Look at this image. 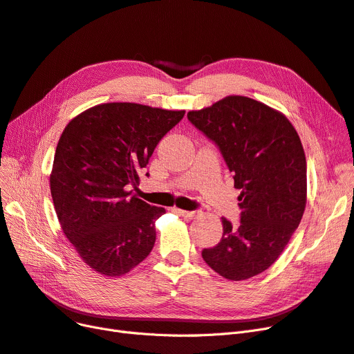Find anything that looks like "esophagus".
<instances>
[{"label": "esophagus", "instance_id": "esophagus-1", "mask_svg": "<svg viewBox=\"0 0 354 354\" xmlns=\"http://www.w3.org/2000/svg\"><path fill=\"white\" fill-rule=\"evenodd\" d=\"M176 213H178L179 216L184 217V218H187V220H192V218H195V217H198V216H200V213H198V212H185V210H176Z\"/></svg>", "mask_w": 354, "mask_h": 354}]
</instances>
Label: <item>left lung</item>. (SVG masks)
Instances as JSON below:
<instances>
[{"mask_svg":"<svg viewBox=\"0 0 354 354\" xmlns=\"http://www.w3.org/2000/svg\"><path fill=\"white\" fill-rule=\"evenodd\" d=\"M188 120L217 144L241 189V225L221 217L223 236L203 258L230 281L258 276L276 263L305 212L302 141L284 113L246 96L189 111Z\"/></svg>","mask_w":354,"mask_h":354,"instance_id":"obj_1","label":"left lung"}]
</instances>
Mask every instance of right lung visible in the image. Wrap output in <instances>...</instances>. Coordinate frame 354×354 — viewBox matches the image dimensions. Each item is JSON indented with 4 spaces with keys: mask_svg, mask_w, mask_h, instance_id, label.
<instances>
[{
    "mask_svg": "<svg viewBox=\"0 0 354 354\" xmlns=\"http://www.w3.org/2000/svg\"><path fill=\"white\" fill-rule=\"evenodd\" d=\"M185 111L100 103L64 128L49 176L61 229L83 263L104 277L124 276L151 252L166 213L131 195L157 142Z\"/></svg>",
    "mask_w": 354,
    "mask_h": 354,
    "instance_id": "obj_1",
    "label": "right lung"
}]
</instances>
